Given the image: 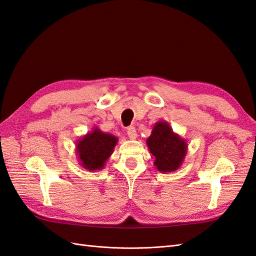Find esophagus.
Returning <instances> with one entry per match:
<instances>
[{
    "label": "esophagus",
    "instance_id": "esophagus-1",
    "mask_svg": "<svg viewBox=\"0 0 256 256\" xmlns=\"http://www.w3.org/2000/svg\"><path fill=\"white\" fill-rule=\"evenodd\" d=\"M128 137H130V140H135L136 137H137V133H136L135 128L130 126V128H128Z\"/></svg>",
    "mask_w": 256,
    "mask_h": 256
}]
</instances>
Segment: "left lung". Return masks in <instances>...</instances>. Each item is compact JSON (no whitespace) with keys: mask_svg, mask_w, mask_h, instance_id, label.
Wrapping results in <instances>:
<instances>
[{"mask_svg":"<svg viewBox=\"0 0 256 256\" xmlns=\"http://www.w3.org/2000/svg\"><path fill=\"white\" fill-rule=\"evenodd\" d=\"M146 144L154 158V166L161 173L178 170L188 150L187 142L176 134L166 121L156 122Z\"/></svg>","mask_w":256,"mask_h":256,"instance_id":"8db88e82","label":"left lung"}]
</instances>
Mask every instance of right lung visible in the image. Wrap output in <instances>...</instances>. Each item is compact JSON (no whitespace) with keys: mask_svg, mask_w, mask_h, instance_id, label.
Masks as SVG:
<instances>
[{"mask_svg":"<svg viewBox=\"0 0 256 256\" xmlns=\"http://www.w3.org/2000/svg\"><path fill=\"white\" fill-rule=\"evenodd\" d=\"M118 138L104 133L97 126L85 134L76 142V152L78 164L90 172L100 171L112 154Z\"/></svg>","mask_w":256,"mask_h":256,"instance_id":"1","label":"right lung"}]
</instances>
